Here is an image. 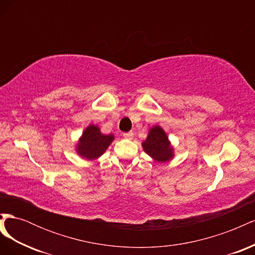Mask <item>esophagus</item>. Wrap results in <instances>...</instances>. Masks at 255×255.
Masks as SVG:
<instances>
[{
	"label": "esophagus",
	"mask_w": 255,
	"mask_h": 255,
	"mask_svg": "<svg viewBox=\"0 0 255 255\" xmlns=\"http://www.w3.org/2000/svg\"><path fill=\"white\" fill-rule=\"evenodd\" d=\"M134 136L133 132H128V133H123V137L127 138V139H132Z\"/></svg>",
	"instance_id": "34e87169"
}]
</instances>
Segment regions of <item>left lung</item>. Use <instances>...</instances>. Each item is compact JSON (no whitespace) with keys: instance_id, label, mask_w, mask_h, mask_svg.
<instances>
[{"instance_id":"1","label":"left lung","mask_w":255,"mask_h":255,"mask_svg":"<svg viewBox=\"0 0 255 255\" xmlns=\"http://www.w3.org/2000/svg\"><path fill=\"white\" fill-rule=\"evenodd\" d=\"M143 150L157 161H167L172 157V148L168 137L160 127L151 128L149 136L142 142Z\"/></svg>"}]
</instances>
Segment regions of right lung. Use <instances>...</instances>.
Instances as JSON below:
<instances>
[{"mask_svg": "<svg viewBox=\"0 0 255 255\" xmlns=\"http://www.w3.org/2000/svg\"><path fill=\"white\" fill-rule=\"evenodd\" d=\"M113 140V135H103L98 127L90 126L83 133L78 144V152L87 159H94L101 156Z\"/></svg>", "mask_w": 255, "mask_h": 255, "instance_id": "1", "label": "right lung"}]
</instances>
